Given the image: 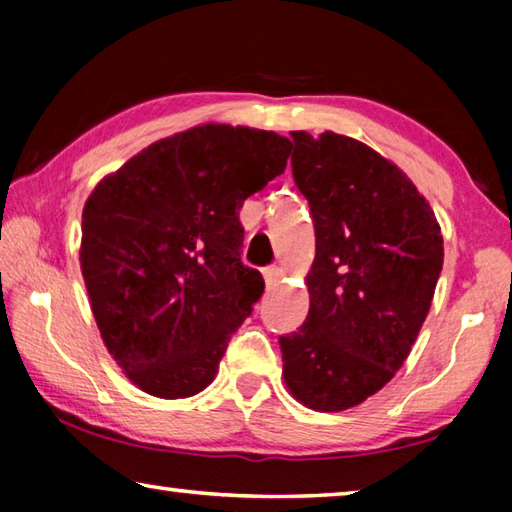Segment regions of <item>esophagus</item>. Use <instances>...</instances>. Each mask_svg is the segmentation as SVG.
I'll use <instances>...</instances> for the list:
<instances>
[{
    "label": "esophagus",
    "instance_id": "obj_1",
    "mask_svg": "<svg viewBox=\"0 0 512 512\" xmlns=\"http://www.w3.org/2000/svg\"><path fill=\"white\" fill-rule=\"evenodd\" d=\"M282 275H284L282 266H268V268H264V282H266V289H275L277 284H280Z\"/></svg>",
    "mask_w": 512,
    "mask_h": 512
}]
</instances>
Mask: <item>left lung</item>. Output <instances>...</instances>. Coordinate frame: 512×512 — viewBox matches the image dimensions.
<instances>
[{
	"instance_id": "obj_1",
	"label": "left lung",
	"mask_w": 512,
	"mask_h": 512,
	"mask_svg": "<svg viewBox=\"0 0 512 512\" xmlns=\"http://www.w3.org/2000/svg\"><path fill=\"white\" fill-rule=\"evenodd\" d=\"M293 180L316 257L305 325L280 336L282 377L307 409L345 411L409 357L443 271V235L409 176L354 137L293 131Z\"/></svg>"
}]
</instances>
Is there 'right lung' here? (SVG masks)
Wrapping results in <instances>:
<instances>
[{
	"label": "right lung",
	"mask_w": 512,
	"mask_h": 512,
	"mask_svg": "<svg viewBox=\"0 0 512 512\" xmlns=\"http://www.w3.org/2000/svg\"><path fill=\"white\" fill-rule=\"evenodd\" d=\"M289 153L273 131L203 124L146 146L92 189L85 289L103 343L140 391L180 400L214 381L264 293L262 273L241 262L239 210Z\"/></svg>",
	"instance_id": "right-lung-1"
}]
</instances>
